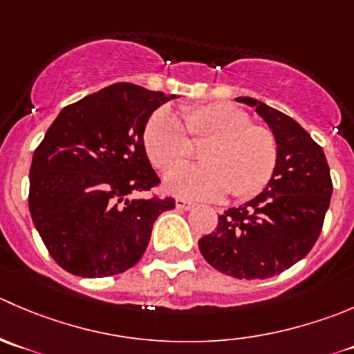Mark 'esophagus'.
I'll return each mask as SVG.
<instances>
[{"label": "esophagus", "instance_id": "obj_1", "mask_svg": "<svg viewBox=\"0 0 354 354\" xmlns=\"http://www.w3.org/2000/svg\"><path fill=\"white\" fill-rule=\"evenodd\" d=\"M194 202L183 201V198H178L176 201V209H180V211H190V209H194Z\"/></svg>", "mask_w": 354, "mask_h": 354}]
</instances>
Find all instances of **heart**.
Instances as JSON below:
<instances>
[{
    "label": "heart",
    "instance_id": "b5f03b06",
    "mask_svg": "<svg viewBox=\"0 0 354 354\" xmlns=\"http://www.w3.org/2000/svg\"><path fill=\"white\" fill-rule=\"evenodd\" d=\"M180 114L181 121L171 109H157L143 131L147 156L162 171L186 158L191 139L206 140L199 153L203 164L169 171L167 192L185 198H219L230 192L243 201L268 185L279 157L268 128L250 124L242 109L226 102L183 105Z\"/></svg>",
    "mask_w": 354,
    "mask_h": 354
}]
</instances>
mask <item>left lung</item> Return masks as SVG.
<instances>
[{
	"mask_svg": "<svg viewBox=\"0 0 354 354\" xmlns=\"http://www.w3.org/2000/svg\"><path fill=\"white\" fill-rule=\"evenodd\" d=\"M277 140V166L261 194L219 216L218 228L198 240L212 268L235 279H270L303 259L317 242L332 197L322 147L283 112L250 97Z\"/></svg>",
	"mask_w": 354,
	"mask_h": 354,
	"instance_id": "obj_1",
	"label": "left lung"
}]
</instances>
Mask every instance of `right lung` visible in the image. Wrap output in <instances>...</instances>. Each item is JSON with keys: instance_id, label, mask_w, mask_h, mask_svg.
Returning a JSON list of instances; mask_svg holds the SVG:
<instances>
[{"instance_id": "obj_1", "label": "right lung", "mask_w": 354, "mask_h": 354, "mask_svg": "<svg viewBox=\"0 0 354 354\" xmlns=\"http://www.w3.org/2000/svg\"><path fill=\"white\" fill-rule=\"evenodd\" d=\"M176 95L115 82L60 111L32 156L29 211L65 272L102 279L145 252L173 198H133L159 183L143 145L153 111Z\"/></svg>"}]
</instances>
